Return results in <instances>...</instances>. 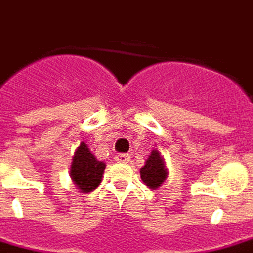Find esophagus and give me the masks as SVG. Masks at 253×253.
Returning a JSON list of instances; mask_svg holds the SVG:
<instances>
[{
  "label": "esophagus",
  "instance_id": "1",
  "mask_svg": "<svg viewBox=\"0 0 253 253\" xmlns=\"http://www.w3.org/2000/svg\"><path fill=\"white\" fill-rule=\"evenodd\" d=\"M115 160L118 162H128L130 161V155L128 154H118V155H115Z\"/></svg>",
  "mask_w": 253,
  "mask_h": 253
}]
</instances>
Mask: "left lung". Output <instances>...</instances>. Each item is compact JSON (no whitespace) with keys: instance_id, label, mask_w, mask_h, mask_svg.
<instances>
[{"instance_id":"obj_1","label":"left lung","mask_w":253,"mask_h":253,"mask_svg":"<svg viewBox=\"0 0 253 253\" xmlns=\"http://www.w3.org/2000/svg\"><path fill=\"white\" fill-rule=\"evenodd\" d=\"M141 180L150 189L157 190L158 187L162 186L165 179L168 178V169L164 161V157L158 150L154 148L150 157L145 160V165L140 169Z\"/></svg>"}]
</instances>
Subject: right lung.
I'll use <instances>...</instances> for the list:
<instances>
[{
  "label": "right lung",
  "instance_id": "1",
  "mask_svg": "<svg viewBox=\"0 0 253 253\" xmlns=\"http://www.w3.org/2000/svg\"><path fill=\"white\" fill-rule=\"evenodd\" d=\"M105 168L106 164L99 161L83 141L75 150L70 167V176L81 193H89L99 186Z\"/></svg>",
  "mask_w": 253,
  "mask_h": 253
}]
</instances>
